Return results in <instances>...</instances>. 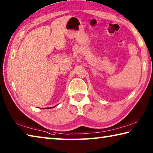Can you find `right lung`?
<instances>
[{"instance_id":"obj_1","label":"right lung","mask_w":153,"mask_h":153,"mask_svg":"<svg viewBox=\"0 0 153 153\" xmlns=\"http://www.w3.org/2000/svg\"><path fill=\"white\" fill-rule=\"evenodd\" d=\"M50 108H53V107H50Z\"/></svg>"}]
</instances>
